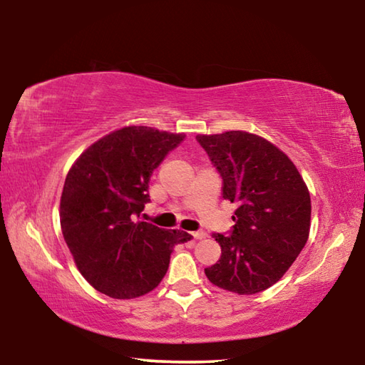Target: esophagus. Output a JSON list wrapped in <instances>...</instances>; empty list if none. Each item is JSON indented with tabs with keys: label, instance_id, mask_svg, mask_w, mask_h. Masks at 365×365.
Here are the masks:
<instances>
[{
	"label": "esophagus",
	"instance_id": "obj_1",
	"mask_svg": "<svg viewBox=\"0 0 365 365\" xmlns=\"http://www.w3.org/2000/svg\"><path fill=\"white\" fill-rule=\"evenodd\" d=\"M191 235H193V238H195V240H202V238H206V232H202V230L191 232Z\"/></svg>",
	"mask_w": 365,
	"mask_h": 365
}]
</instances>
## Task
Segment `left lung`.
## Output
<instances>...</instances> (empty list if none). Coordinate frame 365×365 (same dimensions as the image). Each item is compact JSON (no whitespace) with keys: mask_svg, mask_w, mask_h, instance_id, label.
<instances>
[{"mask_svg":"<svg viewBox=\"0 0 365 365\" xmlns=\"http://www.w3.org/2000/svg\"><path fill=\"white\" fill-rule=\"evenodd\" d=\"M196 140L219 170L224 200L238 205L230 235H212L222 255L205 274L227 292H264L292 267L309 238L306 183L292 159L259 135L232 130Z\"/></svg>","mask_w":365,"mask_h":365,"instance_id":"obj_1","label":"left lung"}]
</instances>
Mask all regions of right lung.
Instances as JSON below:
<instances>
[{
	"label": "right lung",
	"instance_id": "1",
	"mask_svg": "<svg viewBox=\"0 0 365 365\" xmlns=\"http://www.w3.org/2000/svg\"><path fill=\"white\" fill-rule=\"evenodd\" d=\"M183 140L185 133L123 127L85 150L67 174L61 228L80 274L100 293L115 299L150 293L174 246L193 238L137 220L150 201L153 170Z\"/></svg>",
	"mask_w": 365,
	"mask_h": 365
}]
</instances>
